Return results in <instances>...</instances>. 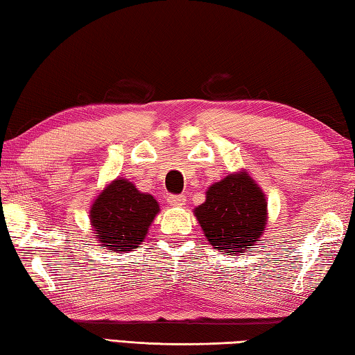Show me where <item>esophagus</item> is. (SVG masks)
<instances>
[{
    "label": "esophagus",
    "mask_w": 355,
    "mask_h": 355,
    "mask_svg": "<svg viewBox=\"0 0 355 355\" xmlns=\"http://www.w3.org/2000/svg\"><path fill=\"white\" fill-rule=\"evenodd\" d=\"M167 202H169L172 207H183L186 203V196H183V194L169 196V197H167Z\"/></svg>",
    "instance_id": "34e87169"
}]
</instances>
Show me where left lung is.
<instances>
[{"mask_svg":"<svg viewBox=\"0 0 355 355\" xmlns=\"http://www.w3.org/2000/svg\"><path fill=\"white\" fill-rule=\"evenodd\" d=\"M266 196L248 172L230 173L207 191L194 209L203 233L225 255L243 254L261 238L268 222Z\"/></svg>","mask_w":355,"mask_h":355,"instance_id":"obj_1","label":"left lung"}]
</instances>
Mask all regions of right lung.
<instances>
[{
	"label": "right lung",
	"mask_w": 355,
	"mask_h": 355,
	"mask_svg": "<svg viewBox=\"0 0 355 355\" xmlns=\"http://www.w3.org/2000/svg\"><path fill=\"white\" fill-rule=\"evenodd\" d=\"M158 213L153 196L141 192L127 178H116L94 200L89 219L101 249L120 254L141 248Z\"/></svg>",
	"instance_id": "add662e5"
}]
</instances>
